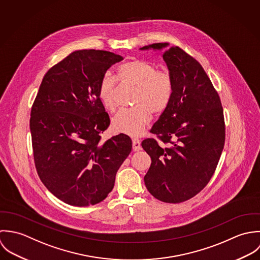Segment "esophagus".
I'll return each instance as SVG.
<instances>
[{"instance_id":"esophagus-1","label":"esophagus","mask_w":260,"mask_h":260,"mask_svg":"<svg viewBox=\"0 0 260 260\" xmlns=\"http://www.w3.org/2000/svg\"><path fill=\"white\" fill-rule=\"evenodd\" d=\"M141 149H142V147H141V142H140V140L134 139V140H133V150H134L135 152H139Z\"/></svg>"}]
</instances>
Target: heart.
<instances>
[{
  "mask_svg": "<svg viewBox=\"0 0 260 260\" xmlns=\"http://www.w3.org/2000/svg\"><path fill=\"white\" fill-rule=\"evenodd\" d=\"M117 78L122 84L137 87L133 100L136 107L118 111L112 118L111 127L115 133L138 137L151 121V113L158 115L168 108L174 93L173 76L150 61L133 59L117 68ZM116 88L114 76L108 73L103 76L99 96L109 111L116 107Z\"/></svg>",
  "mask_w": 260,
  "mask_h": 260,
  "instance_id": "heart-1",
  "label": "heart"
}]
</instances>
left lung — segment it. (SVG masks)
Wrapping results in <instances>:
<instances>
[{"label":"left lung","instance_id":"1","mask_svg":"<svg viewBox=\"0 0 260 260\" xmlns=\"http://www.w3.org/2000/svg\"><path fill=\"white\" fill-rule=\"evenodd\" d=\"M154 43L141 50H162L174 79V93L143 149L152 158L145 176L149 192L159 201L181 203L193 198L208 184L225 143L220 98L201 64L178 46Z\"/></svg>","mask_w":260,"mask_h":260}]
</instances>
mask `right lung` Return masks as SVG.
Masks as SVG:
<instances>
[{"label":"right lung","mask_w":260,"mask_h":260,"mask_svg":"<svg viewBox=\"0 0 260 260\" xmlns=\"http://www.w3.org/2000/svg\"><path fill=\"white\" fill-rule=\"evenodd\" d=\"M122 59L104 50L74 51L47 71L39 87L30 118L34 161L42 183L66 204L104 201L132 152L126 135L106 142L101 137L110 120L99 96L100 82Z\"/></svg>","instance_id":"1"}]
</instances>
